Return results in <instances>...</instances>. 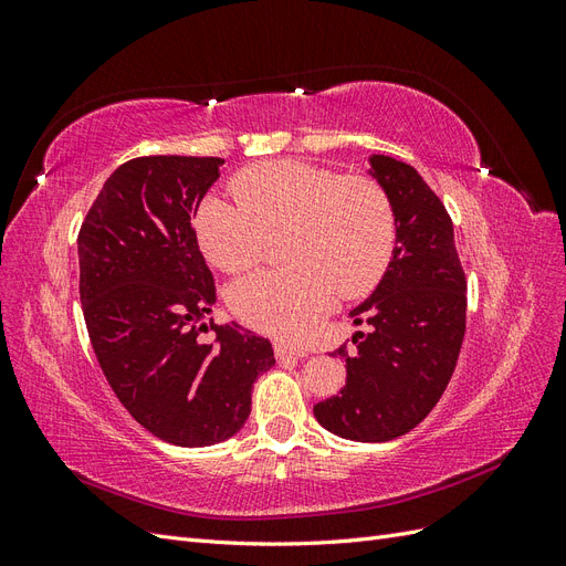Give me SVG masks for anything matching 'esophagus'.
I'll return each mask as SVG.
<instances>
[{
  "label": "esophagus",
  "instance_id": "esophagus-1",
  "mask_svg": "<svg viewBox=\"0 0 566 566\" xmlns=\"http://www.w3.org/2000/svg\"><path fill=\"white\" fill-rule=\"evenodd\" d=\"M304 356H306V349L290 347V345H285V342H279V345H276V358H279V361H285V358H304Z\"/></svg>",
  "mask_w": 566,
  "mask_h": 566
}]
</instances>
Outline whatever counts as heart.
I'll return each instance as SVG.
<instances>
[{"label":"heart","instance_id":"heart-1","mask_svg":"<svg viewBox=\"0 0 566 566\" xmlns=\"http://www.w3.org/2000/svg\"><path fill=\"white\" fill-rule=\"evenodd\" d=\"M238 200L208 198L198 241L210 262L238 273L262 260L269 235L283 238L290 266L235 281L229 304L256 331L295 339L331 310L337 290L358 297L382 279L394 250V212L380 184L339 177L302 160H271L231 181Z\"/></svg>","mask_w":566,"mask_h":566}]
</instances>
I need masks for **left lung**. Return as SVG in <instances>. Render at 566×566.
Instances as JSON below:
<instances>
[{
  "instance_id": "left-lung-1",
  "label": "left lung",
  "mask_w": 566,
  "mask_h": 566,
  "mask_svg": "<svg viewBox=\"0 0 566 566\" xmlns=\"http://www.w3.org/2000/svg\"><path fill=\"white\" fill-rule=\"evenodd\" d=\"M368 163L391 202L397 243L378 287L349 312L368 333L335 352L347 382L314 416L342 439L375 443L410 432L441 399L465 337L468 283L453 221L418 169L389 156Z\"/></svg>"
}]
</instances>
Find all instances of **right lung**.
I'll list each match as a JSON object with an SVG mask.
<instances>
[{
  "instance_id": "add662e5",
  "label": "right lung",
  "mask_w": 566,
  "mask_h": 566,
  "mask_svg": "<svg viewBox=\"0 0 566 566\" xmlns=\"http://www.w3.org/2000/svg\"><path fill=\"white\" fill-rule=\"evenodd\" d=\"M221 158L148 156L119 165L77 235L80 300L98 366L129 416L175 447H212L245 424L271 342L196 323L217 302L193 231Z\"/></svg>"
}]
</instances>
